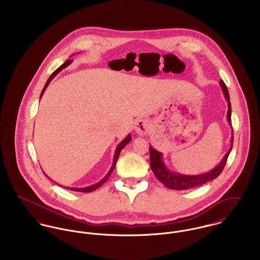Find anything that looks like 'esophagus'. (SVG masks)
I'll return each mask as SVG.
<instances>
[{
	"mask_svg": "<svg viewBox=\"0 0 260 260\" xmlns=\"http://www.w3.org/2000/svg\"><path fill=\"white\" fill-rule=\"evenodd\" d=\"M150 129V123L146 119L139 118L135 120L134 123V130L139 134V135H145Z\"/></svg>",
	"mask_w": 260,
	"mask_h": 260,
	"instance_id": "1",
	"label": "esophagus"
}]
</instances>
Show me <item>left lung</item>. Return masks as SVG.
I'll use <instances>...</instances> for the list:
<instances>
[{
  "label": "left lung",
  "mask_w": 260,
  "mask_h": 260,
  "mask_svg": "<svg viewBox=\"0 0 260 260\" xmlns=\"http://www.w3.org/2000/svg\"><path fill=\"white\" fill-rule=\"evenodd\" d=\"M219 85L221 87L223 95L225 97V100H226L227 106H228L227 121H228V124L231 125V104H230L229 93H228L227 87L225 86L223 81L219 82ZM232 146H233V133H232V136L230 139V148L228 150V152L224 155L222 160L219 162L218 165H216L212 170H210L206 173H203V174L185 175V174L173 172L170 169H168V167L166 166V164L163 161V154L150 145L149 151H150L151 169H152L155 177L167 188L173 189V190H187V189L194 188L197 186L203 185V184L217 178L219 176V174L222 172L225 163L227 161V158L229 156V153L231 152Z\"/></svg>",
  "instance_id": "obj_1"
}]
</instances>
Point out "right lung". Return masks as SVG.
<instances>
[{
	"mask_svg": "<svg viewBox=\"0 0 260 260\" xmlns=\"http://www.w3.org/2000/svg\"><path fill=\"white\" fill-rule=\"evenodd\" d=\"M74 55V54H73ZM72 55V56H73ZM73 62V60H68V61H66L63 65H61L53 74L50 76V78L48 79V81H47V83H46V85L44 86V88H43V90H42V92H41V96H40V99L42 98V96H43V94H44V92H45V90H46V88L48 87V85L50 84V82L54 79V77H56L58 73H60L64 68H66V67H68L71 63ZM131 139H132V137H131V134H128L127 135V137L125 138V139H123L119 144H118V146L116 147V150H115V154H114V160H113V164H112L111 168H110V170L108 171V173L105 175V177L104 178H102V180H100L99 182H97L96 184H93V185L91 186H87V187H81V188H78V187H65V188H67V189H69V190H72V191H78V192H85V193H88V192H92V191H94V190H96L97 188H99L100 186L102 185L103 183H105L106 182V180L109 178V176L111 175L112 171L114 170V168H115V165H116V163H117V160H118V158H119V154H120V152H121V150L124 148L130 141H131ZM45 174V173H44ZM45 176H47L46 174H45ZM48 177V176H47ZM58 185H60V184H58Z\"/></svg>",
	"mask_w": 260,
	"mask_h": 260,
	"instance_id": "obj_1",
	"label": "right lung"
}]
</instances>
